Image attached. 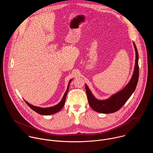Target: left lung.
I'll use <instances>...</instances> for the list:
<instances>
[{"mask_svg":"<svg viewBox=\"0 0 153 153\" xmlns=\"http://www.w3.org/2000/svg\"><path fill=\"white\" fill-rule=\"evenodd\" d=\"M134 46L136 51V65L134 73L130 82L122 90L114 94L108 99L99 100L93 96L88 87L85 85L86 92L89 105L94 111L104 114L114 113L120 110L134 91L139 80V68L138 63L139 55L134 43Z\"/></svg>","mask_w":153,"mask_h":153,"instance_id":"left-lung-1","label":"left lung"}]
</instances>
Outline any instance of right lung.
I'll return each instance as SVG.
<instances>
[{
	"mask_svg": "<svg viewBox=\"0 0 153 153\" xmlns=\"http://www.w3.org/2000/svg\"><path fill=\"white\" fill-rule=\"evenodd\" d=\"M71 81V80L68 83L67 90L66 92H65L62 100L60 102V103H59L56 106H52V107H49V108H40V107H38V106H33V105L30 104L29 103H28L25 100V102L33 110H34L35 112L37 113L38 114H40L41 115H50V114L56 113L61 110V109L63 108L64 104H65V99H66V97H67V93H68V89H69V85H70V83Z\"/></svg>",
	"mask_w": 153,
	"mask_h": 153,
	"instance_id": "add662e5",
	"label": "right lung"
}]
</instances>
